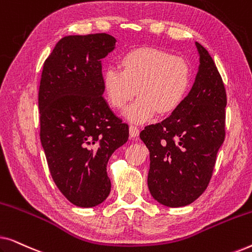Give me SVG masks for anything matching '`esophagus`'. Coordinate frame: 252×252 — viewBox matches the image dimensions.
I'll return each mask as SVG.
<instances>
[{"label":"esophagus","mask_w":252,"mask_h":252,"mask_svg":"<svg viewBox=\"0 0 252 252\" xmlns=\"http://www.w3.org/2000/svg\"><path fill=\"white\" fill-rule=\"evenodd\" d=\"M139 133H140V130L136 126H133V125L129 126V135H130V137H132V139H137V136H139Z\"/></svg>","instance_id":"obj_1"}]
</instances>
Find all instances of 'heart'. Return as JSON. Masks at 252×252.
Returning a JSON list of instances; mask_svg holds the SVG:
<instances>
[{"instance_id": "1", "label": "heart", "mask_w": 252, "mask_h": 252, "mask_svg": "<svg viewBox=\"0 0 252 252\" xmlns=\"http://www.w3.org/2000/svg\"><path fill=\"white\" fill-rule=\"evenodd\" d=\"M122 71L106 68L103 89L115 109H123L134 94L135 101L124 111L130 123L143 124L156 115H168L177 110L191 86L188 62L155 48H139L120 61Z\"/></svg>"}]
</instances>
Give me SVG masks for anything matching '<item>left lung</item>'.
<instances>
[{
	"mask_svg": "<svg viewBox=\"0 0 252 252\" xmlns=\"http://www.w3.org/2000/svg\"><path fill=\"white\" fill-rule=\"evenodd\" d=\"M195 46L199 64L190 92L166 119L140 133L150 153V194L168 208L186 206L203 194L225 140L222 79L208 50Z\"/></svg>",
	"mask_w": 252,
	"mask_h": 252,
	"instance_id": "1",
	"label": "left lung"
}]
</instances>
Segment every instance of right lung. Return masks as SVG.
Wrapping results in <instances>:
<instances>
[{
  "instance_id": "right-lung-1",
  "label": "right lung",
  "mask_w": 252,
  "mask_h": 252,
  "mask_svg": "<svg viewBox=\"0 0 252 252\" xmlns=\"http://www.w3.org/2000/svg\"><path fill=\"white\" fill-rule=\"evenodd\" d=\"M116 43L106 33L62 37L41 75V143L55 184L80 208H94L108 197L106 165L128 140V125L103 97L102 60Z\"/></svg>"
}]
</instances>
